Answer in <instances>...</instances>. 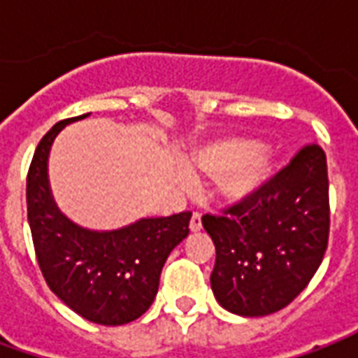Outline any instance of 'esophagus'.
Wrapping results in <instances>:
<instances>
[{
	"mask_svg": "<svg viewBox=\"0 0 358 358\" xmlns=\"http://www.w3.org/2000/svg\"><path fill=\"white\" fill-rule=\"evenodd\" d=\"M189 230H192V232H197V230H201V213H199V210H194V215H192V220H189Z\"/></svg>",
	"mask_w": 358,
	"mask_h": 358,
	"instance_id": "esophagus-1",
	"label": "esophagus"
}]
</instances>
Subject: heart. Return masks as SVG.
<instances>
[{
	"instance_id": "heart-1",
	"label": "heart",
	"mask_w": 358,
	"mask_h": 358,
	"mask_svg": "<svg viewBox=\"0 0 358 358\" xmlns=\"http://www.w3.org/2000/svg\"><path fill=\"white\" fill-rule=\"evenodd\" d=\"M192 166L213 176L220 195L243 199L266 182L270 157L253 141L224 140L199 149L192 159Z\"/></svg>"
}]
</instances>
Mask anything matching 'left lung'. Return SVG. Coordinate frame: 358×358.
<instances>
[{
  "label": "left lung",
  "mask_w": 358,
  "mask_h": 358,
  "mask_svg": "<svg viewBox=\"0 0 358 358\" xmlns=\"http://www.w3.org/2000/svg\"><path fill=\"white\" fill-rule=\"evenodd\" d=\"M326 153L305 143L255 194L203 215L217 249L215 297L234 315L287 307L315 276L330 238Z\"/></svg>",
  "instance_id": "1"
}]
</instances>
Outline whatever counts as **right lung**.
Returning a JSON list of instances; mask_svg holds the SVG:
<instances>
[{"mask_svg": "<svg viewBox=\"0 0 358 358\" xmlns=\"http://www.w3.org/2000/svg\"><path fill=\"white\" fill-rule=\"evenodd\" d=\"M65 118L43 136L27 176V209L34 251L50 289L74 313L103 326L140 318L155 299L171 251L189 234L192 213L141 218L113 232H90L55 207L48 184V155Z\"/></svg>", "mask_w": 358, "mask_h": 358, "instance_id": "obj_1", "label": "right lung"}]
</instances>
